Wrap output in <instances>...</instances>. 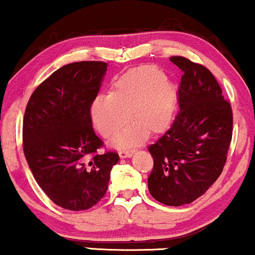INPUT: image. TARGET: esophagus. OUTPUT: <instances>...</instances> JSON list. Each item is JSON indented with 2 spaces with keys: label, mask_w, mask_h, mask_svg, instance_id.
Masks as SVG:
<instances>
[{
  "label": "esophagus",
  "mask_w": 255,
  "mask_h": 255,
  "mask_svg": "<svg viewBox=\"0 0 255 255\" xmlns=\"http://www.w3.org/2000/svg\"><path fill=\"white\" fill-rule=\"evenodd\" d=\"M133 153H134V150H122L119 152L120 157L121 158H129L133 156Z\"/></svg>",
  "instance_id": "34e87169"
}]
</instances>
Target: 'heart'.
<instances>
[{
	"label": "heart",
	"mask_w": 255,
	"mask_h": 255,
	"mask_svg": "<svg viewBox=\"0 0 255 255\" xmlns=\"http://www.w3.org/2000/svg\"><path fill=\"white\" fill-rule=\"evenodd\" d=\"M176 110V89L156 66L130 69L115 81L110 95H101L91 105V118L99 133L111 139L130 125L113 141L116 146L139 142L145 133L157 135L172 125Z\"/></svg>",
	"instance_id": "1"
}]
</instances>
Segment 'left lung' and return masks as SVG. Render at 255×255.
<instances>
[{"label": "left lung", "mask_w": 255, "mask_h": 255, "mask_svg": "<svg viewBox=\"0 0 255 255\" xmlns=\"http://www.w3.org/2000/svg\"><path fill=\"white\" fill-rule=\"evenodd\" d=\"M170 61L183 72L180 111L170 129L148 147L153 169L147 183L157 201L182 206L201 197L223 171L233 111L209 69L182 56Z\"/></svg>", "instance_id": "left-lung-1"}]
</instances>
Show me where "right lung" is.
<instances>
[{
    "label": "right lung",
    "mask_w": 255,
    "mask_h": 255,
    "mask_svg": "<svg viewBox=\"0 0 255 255\" xmlns=\"http://www.w3.org/2000/svg\"><path fill=\"white\" fill-rule=\"evenodd\" d=\"M108 63L83 61L61 67L32 93L24 116V153L37 183L66 210L91 209L104 197L120 157L97 153L91 105Z\"/></svg>",
    "instance_id": "1"
}]
</instances>
